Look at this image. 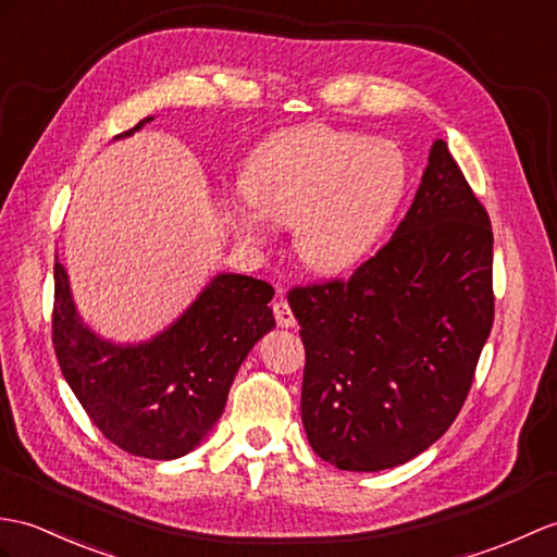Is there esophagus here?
Listing matches in <instances>:
<instances>
[{
    "instance_id": "34e87169",
    "label": "esophagus",
    "mask_w": 557,
    "mask_h": 557,
    "mask_svg": "<svg viewBox=\"0 0 557 557\" xmlns=\"http://www.w3.org/2000/svg\"><path fill=\"white\" fill-rule=\"evenodd\" d=\"M273 313H275V320H277L280 327H294L296 325V318H294L287 301H275L273 304Z\"/></svg>"
}]
</instances>
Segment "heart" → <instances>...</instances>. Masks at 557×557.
<instances>
[{"mask_svg": "<svg viewBox=\"0 0 557 557\" xmlns=\"http://www.w3.org/2000/svg\"><path fill=\"white\" fill-rule=\"evenodd\" d=\"M410 168L396 141L330 125L289 127L265 139L242 173V191L273 223H294V251L320 275L356 265L389 225ZM242 237L261 239L258 218L230 209Z\"/></svg>", "mask_w": 557, "mask_h": 557, "instance_id": "heart-1", "label": "heart"}]
</instances>
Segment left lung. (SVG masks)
<instances>
[{"label": "left lung", "instance_id": "1", "mask_svg": "<svg viewBox=\"0 0 557 557\" xmlns=\"http://www.w3.org/2000/svg\"><path fill=\"white\" fill-rule=\"evenodd\" d=\"M494 232L444 139L406 218L348 280L287 294L306 346L301 420L339 470L396 468L454 424L494 325Z\"/></svg>", "mask_w": 557, "mask_h": 557}]
</instances>
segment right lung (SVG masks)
I'll list each match as a JSON object with an SVG mask.
<instances>
[{"mask_svg":"<svg viewBox=\"0 0 557 557\" xmlns=\"http://www.w3.org/2000/svg\"><path fill=\"white\" fill-rule=\"evenodd\" d=\"M273 294L263 280L215 275L159 337L121 346L83 325L57 258L51 342L75 398L111 444L131 456L173 460L199 446L223 416L244 358L275 327Z\"/></svg>","mask_w":557,"mask_h":557,"instance_id":"right-lung-1","label":"right lung"}]
</instances>
